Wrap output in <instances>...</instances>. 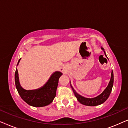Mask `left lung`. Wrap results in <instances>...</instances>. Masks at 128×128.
Instances as JSON below:
<instances>
[{
    "label": "left lung",
    "mask_w": 128,
    "mask_h": 128,
    "mask_svg": "<svg viewBox=\"0 0 128 128\" xmlns=\"http://www.w3.org/2000/svg\"><path fill=\"white\" fill-rule=\"evenodd\" d=\"M101 49L104 50L105 55L106 56V52L104 51V48H101ZM113 84H114V73H113L112 70L111 79H110V83L108 84L107 87L105 89V90L102 92V93L100 94L99 96H98L97 97H94V98H88L84 97L83 96H80L77 93V92H75L74 88L72 87V86L71 87L73 90V92H74L75 96H76V97L77 98V99H78V100L79 101L81 104L85 105V106H98L100 104H102L103 102H104L105 101L108 99V98L109 97L110 94H111L112 88Z\"/></svg>",
    "instance_id": "8db88e82"
}]
</instances>
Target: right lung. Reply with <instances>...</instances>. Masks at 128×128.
<instances>
[{
	"label": "right lung",
	"instance_id": "obj_1",
	"mask_svg": "<svg viewBox=\"0 0 128 128\" xmlns=\"http://www.w3.org/2000/svg\"><path fill=\"white\" fill-rule=\"evenodd\" d=\"M19 59L18 64L20 60ZM62 73L56 72L50 76L44 86L36 90H26L21 87L19 83L18 71L15 72V84L19 95L30 106L41 107L50 104L56 96V92L58 84L59 78Z\"/></svg>",
	"mask_w": 128,
	"mask_h": 128
}]
</instances>
